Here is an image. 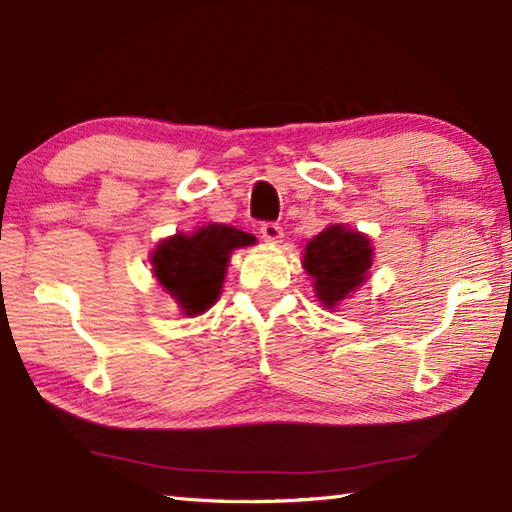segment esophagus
<instances>
[{"label": "esophagus", "mask_w": 512, "mask_h": 512, "mask_svg": "<svg viewBox=\"0 0 512 512\" xmlns=\"http://www.w3.org/2000/svg\"><path fill=\"white\" fill-rule=\"evenodd\" d=\"M259 235H262V239L268 241V244H280L284 232L277 223H262L259 225Z\"/></svg>", "instance_id": "esophagus-1"}]
</instances>
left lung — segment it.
I'll return each instance as SVG.
<instances>
[{
	"instance_id": "obj_1",
	"label": "left lung",
	"mask_w": 512,
	"mask_h": 512,
	"mask_svg": "<svg viewBox=\"0 0 512 512\" xmlns=\"http://www.w3.org/2000/svg\"><path fill=\"white\" fill-rule=\"evenodd\" d=\"M372 257L375 248L368 235L334 223L307 241L302 268L311 275L320 305L332 311L368 280Z\"/></svg>"
}]
</instances>
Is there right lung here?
<instances>
[{
  "label": "right lung",
  "instance_id": "add662e5",
  "mask_svg": "<svg viewBox=\"0 0 512 512\" xmlns=\"http://www.w3.org/2000/svg\"><path fill=\"white\" fill-rule=\"evenodd\" d=\"M253 244V235L225 223L176 232L151 250L153 277L180 307V314L201 316L221 296L232 253Z\"/></svg>",
  "mask_w": 512,
  "mask_h": 512
}]
</instances>
